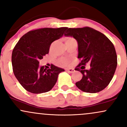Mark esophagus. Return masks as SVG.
Instances as JSON below:
<instances>
[{"label":"esophagus","instance_id":"obj_1","mask_svg":"<svg viewBox=\"0 0 127 127\" xmlns=\"http://www.w3.org/2000/svg\"><path fill=\"white\" fill-rule=\"evenodd\" d=\"M66 72L70 73H72L75 72V70L73 68H67V69H66Z\"/></svg>","mask_w":127,"mask_h":127}]
</instances>
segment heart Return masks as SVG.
Wrapping results in <instances>:
<instances>
[{
  "mask_svg": "<svg viewBox=\"0 0 127 127\" xmlns=\"http://www.w3.org/2000/svg\"><path fill=\"white\" fill-rule=\"evenodd\" d=\"M65 43H71V42H76V40H75V38H73V37H71V36H68V37H65L64 39ZM71 61L70 60L67 59V58H62L59 60V64L61 66H65V65H67L70 64Z\"/></svg>",
  "mask_w": 127,
  "mask_h": 127,
  "instance_id": "heart-1",
  "label": "heart"
}]
</instances>
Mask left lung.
<instances>
[{"instance_id": "obj_1", "label": "left lung", "mask_w": 127, "mask_h": 127, "mask_svg": "<svg viewBox=\"0 0 127 127\" xmlns=\"http://www.w3.org/2000/svg\"><path fill=\"white\" fill-rule=\"evenodd\" d=\"M64 35L73 36L78 43L81 62L75 70L81 72L83 76L76 83V87L89 93L104 90L113 78L117 66V55L112 42L101 32L89 27L67 28ZM87 63H90L89 70L85 69Z\"/></svg>"}]
</instances>
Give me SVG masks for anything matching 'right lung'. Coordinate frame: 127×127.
<instances>
[{"label":"right lung","instance_id":"add662e5","mask_svg":"<svg viewBox=\"0 0 127 127\" xmlns=\"http://www.w3.org/2000/svg\"><path fill=\"white\" fill-rule=\"evenodd\" d=\"M67 27L40 28L23 35L14 47L12 64L14 75L26 90L33 94L50 91L64 70L51 64L50 68L39 67V60L49 53L51 45L63 35Z\"/></svg>","mask_w":127,"mask_h":127}]
</instances>
